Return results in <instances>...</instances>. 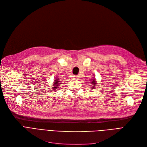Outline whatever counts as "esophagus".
Segmentation results:
<instances>
[{"mask_svg": "<svg viewBox=\"0 0 147 147\" xmlns=\"http://www.w3.org/2000/svg\"><path fill=\"white\" fill-rule=\"evenodd\" d=\"M73 77H74V79H79V76H77V75H74Z\"/></svg>", "mask_w": 147, "mask_h": 147, "instance_id": "esophagus-1", "label": "esophagus"}]
</instances>
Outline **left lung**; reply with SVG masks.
<instances>
[{
  "mask_svg": "<svg viewBox=\"0 0 147 147\" xmlns=\"http://www.w3.org/2000/svg\"><path fill=\"white\" fill-rule=\"evenodd\" d=\"M91 84H92V85H94L93 86V89H95V88H96V81H95V79H92L91 80V82H90Z\"/></svg>",
  "mask_w": 147,
  "mask_h": 147,
  "instance_id": "left-lung-1",
  "label": "left lung"
}]
</instances>
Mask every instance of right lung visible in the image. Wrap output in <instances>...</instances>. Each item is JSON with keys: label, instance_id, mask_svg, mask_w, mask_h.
<instances>
[{"label": "right lung", "instance_id": "obj_1", "mask_svg": "<svg viewBox=\"0 0 147 147\" xmlns=\"http://www.w3.org/2000/svg\"><path fill=\"white\" fill-rule=\"evenodd\" d=\"M55 80V81H54V83L52 84V85H53L52 86H53V87L52 88V89H53V90H55L53 91H56V90H57L58 88V86L60 84H61V83L62 82H61V80H59V79H56V80Z\"/></svg>", "mask_w": 147, "mask_h": 147}]
</instances>
